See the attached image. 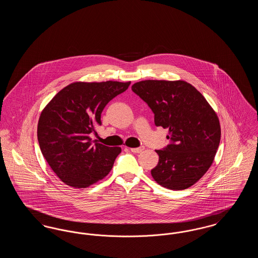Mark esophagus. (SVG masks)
Masks as SVG:
<instances>
[{
	"label": "esophagus",
	"instance_id": "esophagus-1",
	"mask_svg": "<svg viewBox=\"0 0 258 258\" xmlns=\"http://www.w3.org/2000/svg\"><path fill=\"white\" fill-rule=\"evenodd\" d=\"M144 149H145V148L143 147V146H141V147L138 148H132L131 151H132L133 153H141Z\"/></svg>",
	"mask_w": 258,
	"mask_h": 258
}]
</instances>
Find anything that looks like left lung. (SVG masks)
<instances>
[{
    "mask_svg": "<svg viewBox=\"0 0 258 258\" xmlns=\"http://www.w3.org/2000/svg\"><path fill=\"white\" fill-rule=\"evenodd\" d=\"M132 90L155 114L157 126L169 130L171 143L156 150L159 162L151 170L154 180L168 189L196 184L208 171L221 141V124L206 98L183 81L144 80Z\"/></svg>",
    "mask_w": 258,
    "mask_h": 258,
    "instance_id": "left-lung-1",
    "label": "left lung"
}]
</instances>
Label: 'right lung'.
I'll use <instances>...</instances> for the list:
<instances>
[{"label":"right lung","instance_id":"right-lung-1","mask_svg":"<svg viewBox=\"0 0 258 258\" xmlns=\"http://www.w3.org/2000/svg\"><path fill=\"white\" fill-rule=\"evenodd\" d=\"M128 82H74L56 94L41 111L37 140L52 170L70 186L85 188L111 171L120 147L92 143L90 134L101 124L105 105Z\"/></svg>","mask_w":258,"mask_h":258}]
</instances>
